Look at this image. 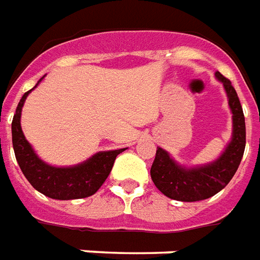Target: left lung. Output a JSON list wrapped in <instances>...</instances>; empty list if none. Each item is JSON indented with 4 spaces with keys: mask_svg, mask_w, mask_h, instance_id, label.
<instances>
[{
    "mask_svg": "<svg viewBox=\"0 0 260 260\" xmlns=\"http://www.w3.org/2000/svg\"><path fill=\"white\" fill-rule=\"evenodd\" d=\"M223 82L229 98V106L233 113L232 142L215 162L199 168L186 169L179 167L169 154L161 147H157L154 162L150 175L155 187L161 193L176 201H201L212 197L224 189L237 172L238 165L245 150V118L237 92L230 80L220 73L215 74Z\"/></svg>",
    "mask_w": 260,
    "mask_h": 260,
    "instance_id": "obj_1",
    "label": "left lung"
}]
</instances>
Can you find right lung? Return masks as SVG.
Returning a JSON list of instances; mask_svg holds the SVG:
<instances>
[{"instance_id": "right-lung-1", "label": "right lung", "mask_w": 260, "mask_h": 260, "mask_svg": "<svg viewBox=\"0 0 260 260\" xmlns=\"http://www.w3.org/2000/svg\"><path fill=\"white\" fill-rule=\"evenodd\" d=\"M30 91L22 96L12 120L13 150L23 175L34 189L49 199L76 200L95 194L110 174L115 157L125 149L101 151L85 162L70 168H56L45 164L28 145L20 126L23 103Z\"/></svg>"}]
</instances>
